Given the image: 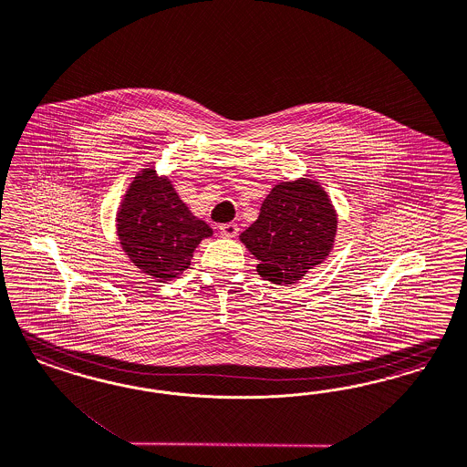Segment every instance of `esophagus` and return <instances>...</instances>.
Listing matches in <instances>:
<instances>
[{
  "instance_id": "obj_1",
  "label": "esophagus",
  "mask_w": 467,
  "mask_h": 467,
  "mask_svg": "<svg viewBox=\"0 0 467 467\" xmlns=\"http://www.w3.org/2000/svg\"><path fill=\"white\" fill-rule=\"evenodd\" d=\"M219 229H221V234L225 236V238H234L240 233V227H238V224H234V223L219 225Z\"/></svg>"
}]
</instances>
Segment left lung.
<instances>
[{"label": "left lung", "instance_id": "obj_1", "mask_svg": "<svg viewBox=\"0 0 467 467\" xmlns=\"http://www.w3.org/2000/svg\"><path fill=\"white\" fill-rule=\"evenodd\" d=\"M337 212L316 181L274 186L242 242L258 260L257 273L275 285H291L329 255Z\"/></svg>", "mask_w": 467, "mask_h": 467}]
</instances>
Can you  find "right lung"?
Segmentation results:
<instances>
[{
    "label": "right lung",
    "mask_w": 467,
    "mask_h": 467,
    "mask_svg": "<svg viewBox=\"0 0 467 467\" xmlns=\"http://www.w3.org/2000/svg\"><path fill=\"white\" fill-rule=\"evenodd\" d=\"M119 240L138 269L159 281L184 273L194 248L212 236L179 200L171 181L145 169L134 177L117 215Z\"/></svg>",
    "instance_id": "right-lung-1"
}]
</instances>
